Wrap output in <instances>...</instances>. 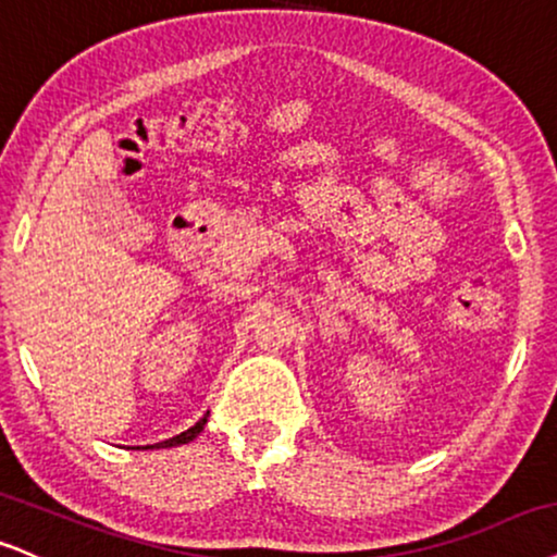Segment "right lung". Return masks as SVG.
I'll use <instances>...</instances> for the list:
<instances>
[{
  "instance_id": "right-lung-1",
  "label": "right lung",
  "mask_w": 557,
  "mask_h": 557,
  "mask_svg": "<svg viewBox=\"0 0 557 557\" xmlns=\"http://www.w3.org/2000/svg\"><path fill=\"white\" fill-rule=\"evenodd\" d=\"M205 423H207V414H205L202 420H199L197 425H191L189 431H184V433H181V435H173V438L163 441V444H156V448H169V446H178V444H189V441H194V438H197L199 433H202ZM145 448H150V446H145Z\"/></svg>"
}]
</instances>
